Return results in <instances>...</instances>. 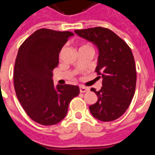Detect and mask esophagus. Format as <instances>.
Returning <instances> with one entry per match:
<instances>
[{
  "label": "esophagus",
  "mask_w": 155,
  "mask_h": 155,
  "mask_svg": "<svg viewBox=\"0 0 155 155\" xmlns=\"http://www.w3.org/2000/svg\"><path fill=\"white\" fill-rule=\"evenodd\" d=\"M88 89L84 86H80V92L81 93H84V92H87Z\"/></svg>",
  "instance_id": "esophagus-1"
}]
</instances>
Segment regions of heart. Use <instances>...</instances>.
<instances>
[{
	"label": "heart",
	"instance_id": "b5f03b06",
	"mask_svg": "<svg viewBox=\"0 0 155 155\" xmlns=\"http://www.w3.org/2000/svg\"><path fill=\"white\" fill-rule=\"evenodd\" d=\"M83 47H91V46L89 44H84V45H82L81 46V48H83ZM91 48H92V47H91ZM61 52H62V51H61Z\"/></svg>",
	"mask_w": 155,
	"mask_h": 155
}]
</instances>
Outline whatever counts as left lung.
<instances>
[{
  "instance_id": "1",
  "label": "left lung",
  "mask_w": 155,
  "mask_h": 155,
  "mask_svg": "<svg viewBox=\"0 0 155 155\" xmlns=\"http://www.w3.org/2000/svg\"><path fill=\"white\" fill-rule=\"evenodd\" d=\"M79 36L91 41L99 49L95 69L102 77V87L96 103L90 106L91 114L97 120L109 122L120 118L130 106L136 86V68L130 46L125 41L104 27L75 30Z\"/></svg>"
}]
</instances>
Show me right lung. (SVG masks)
Returning a JSON list of instances; mask_svg holds the SVG:
<instances>
[{
    "label": "right lung",
    "instance_id": "1",
    "mask_svg": "<svg viewBox=\"0 0 155 155\" xmlns=\"http://www.w3.org/2000/svg\"><path fill=\"white\" fill-rule=\"evenodd\" d=\"M71 31L40 29L19 48L14 68V87L20 103L36 123L53 125L67 114L71 101L80 94L77 85L54 86L53 70Z\"/></svg>",
    "mask_w": 155,
    "mask_h": 155
}]
</instances>
